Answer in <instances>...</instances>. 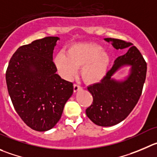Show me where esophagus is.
Returning <instances> with one entry per match:
<instances>
[{
	"label": "esophagus",
	"mask_w": 157,
	"mask_h": 157,
	"mask_svg": "<svg viewBox=\"0 0 157 157\" xmlns=\"http://www.w3.org/2000/svg\"><path fill=\"white\" fill-rule=\"evenodd\" d=\"M73 87H74V92H77V91L80 90V89H82L81 86H79L78 84H76V83H75L74 85H73Z\"/></svg>",
	"instance_id": "obj_1"
}]
</instances>
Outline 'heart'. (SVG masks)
Instances as JSON below:
<instances>
[{"label": "heart", "instance_id": "heart-1", "mask_svg": "<svg viewBox=\"0 0 157 157\" xmlns=\"http://www.w3.org/2000/svg\"><path fill=\"white\" fill-rule=\"evenodd\" d=\"M96 43L84 42L73 44L66 54L59 52L55 58V63L61 75L71 79L81 67L83 81L89 85L99 83L105 78L111 63L109 53Z\"/></svg>", "mask_w": 157, "mask_h": 157}]
</instances>
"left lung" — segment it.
Returning a JSON list of instances; mask_svg holds the SVG:
<instances>
[{
    "instance_id": "1",
    "label": "left lung",
    "mask_w": 157,
    "mask_h": 157,
    "mask_svg": "<svg viewBox=\"0 0 157 157\" xmlns=\"http://www.w3.org/2000/svg\"><path fill=\"white\" fill-rule=\"evenodd\" d=\"M116 49L128 48L125 55L115 60L114 65L101 82L88 87L93 97L92 105L86 110L91 121L100 126H112L124 120L138 102L147 75V62L136 46L117 38H105ZM132 66L128 79L119 83L112 80V75L123 65Z\"/></svg>"
}]
</instances>
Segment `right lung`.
I'll list each match as a JSON object with an SVG mask.
<instances>
[{
    "mask_svg": "<svg viewBox=\"0 0 157 157\" xmlns=\"http://www.w3.org/2000/svg\"><path fill=\"white\" fill-rule=\"evenodd\" d=\"M59 40L58 37H45L21 46L6 71L14 109L27 126L39 132L56 125L73 93L72 82L56 74L53 50Z\"/></svg>",
    "mask_w": 157,
    "mask_h": 157,
    "instance_id": "obj_1",
    "label": "right lung"
}]
</instances>
